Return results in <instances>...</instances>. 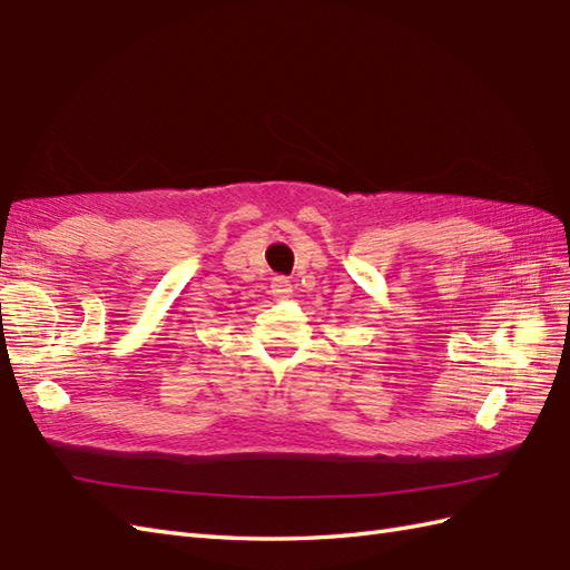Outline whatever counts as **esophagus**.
I'll return each instance as SVG.
<instances>
[{
    "mask_svg": "<svg viewBox=\"0 0 570 570\" xmlns=\"http://www.w3.org/2000/svg\"><path fill=\"white\" fill-rule=\"evenodd\" d=\"M289 293H293V283L287 281V277H273V295L275 297H287Z\"/></svg>",
    "mask_w": 570,
    "mask_h": 570,
    "instance_id": "1",
    "label": "esophagus"
}]
</instances>
